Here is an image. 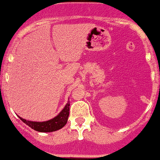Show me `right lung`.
Returning <instances> with one entry per match:
<instances>
[{
  "label": "right lung",
  "mask_w": 160,
  "mask_h": 160,
  "mask_svg": "<svg viewBox=\"0 0 160 160\" xmlns=\"http://www.w3.org/2000/svg\"><path fill=\"white\" fill-rule=\"evenodd\" d=\"M69 113H70V101L67 102L64 108L61 111L58 116L53 118L51 120L46 122H32V121L25 120L24 118L19 117L21 121H23L26 125L31 127L32 129L39 132H52L61 129L64 127L68 120Z\"/></svg>",
  "instance_id": "right-lung-1"
}]
</instances>
